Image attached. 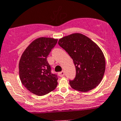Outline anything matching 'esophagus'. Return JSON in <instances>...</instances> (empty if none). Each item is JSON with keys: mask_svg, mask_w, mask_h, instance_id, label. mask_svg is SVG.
Returning <instances> with one entry per match:
<instances>
[{"mask_svg": "<svg viewBox=\"0 0 121 121\" xmlns=\"http://www.w3.org/2000/svg\"><path fill=\"white\" fill-rule=\"evenodd\" d=\"M58 76H60V77H63V76H64V74H65V73H64V71H61V72H59L58 73Z\"/></svg>", "mask_w": 121, "mask_h": 121, "instance_id": "obj_1", "label": "esophagus"}]
</instances>
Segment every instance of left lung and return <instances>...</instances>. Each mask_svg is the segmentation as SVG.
I'll list each match as a JSON object with an SVG mask.
<instances>
[{"mask_svg": "<svg viewBox=\"0 0 121 121\" xmlns=\"http://www.w3.org/2000/svg\"><path fill=\"white\" fill-rule=\"evenodd\" d=\"M58 45L73 60L76 77L69 83L73 89L86 92L100 83L105 71V58L101 49L86 36L72 34L59 39Z\"/></svg>", "mask_w": 121, "mask_h": 121, "instance_id": "1", "label": "left lung"}]
</instances>
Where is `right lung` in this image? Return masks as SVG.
I'll return each mask as SVG.
<instances>
[{
	"mask_svg": "<svg viewBox=\"0 0 121 121\" xmlns=\"http://www.w3.org/2000/svg\"><path fill=\"white\" fill-rule=\"evenodd\" d=\"M57 39L41 37L32 42L22 54L19 63V73L22 84L29 92L43 96L54 90L58 77L51 73L48 56Z\"/></svg>",
	"mask_w": 121,
	"mask_h": 121,
	"instance_id": "right-lung-1",
	"label": "right lung"
}]
</instances>
